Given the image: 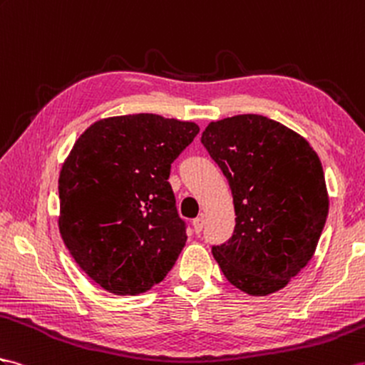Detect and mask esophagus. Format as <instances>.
Segmentation results:
<instances>
[{"mask_svg":"<svg viewBox=\"0 0 365 365\" xmlns=\"http://www.w3.org/2000/svg\"><path fill=\"white\" fill-rule=\"evenodd\" d=\"M203 225H205V220H203V217H197V219H194L192 220V228H194V231L199 232L203 230Z\"/></svg>","mask_w":365,"mask_h":365,"instance_id":"obj_1","label":"esophagus"}]
</instances>
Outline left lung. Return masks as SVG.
Masks as SVG:
<instances>
[{"instance_id":"8db88e82","label":"left lung","mask_w":365,"mask_h":365,"mask_svg":"<svg viewBox=\"0 0 365 365\" xmlns=\"http://www.w3.org/2000/svg\"><path fill=\"white\" fill-rule=\"evenodd\" d=\"M200 140L236 211L232 237L212 247L214 259L240 292H279L310 262L329 214L319 157L293 129L257 114L211 121Z\"/></svg>"}]
</instances>
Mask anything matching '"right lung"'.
I'll return each instance as SVG.
<instances>
[{
  "instance_id": "1",
  "label": "right lung",
  "mask_w": 365,
  "mask_h": 365,
  "mask_svg": "<svg viewBox=\"0 0 365 365\" xmlns=\"http://www.w3.org/2000/svg\"><path fill=\"white\" fill-rule=\"evenodd\" d=\"M199 130L157 114L108 117L71 149L58 179L60 235L106 292L145 293L175 264L186 231L168 179Z\"/></svg>"
}]
</instances>
